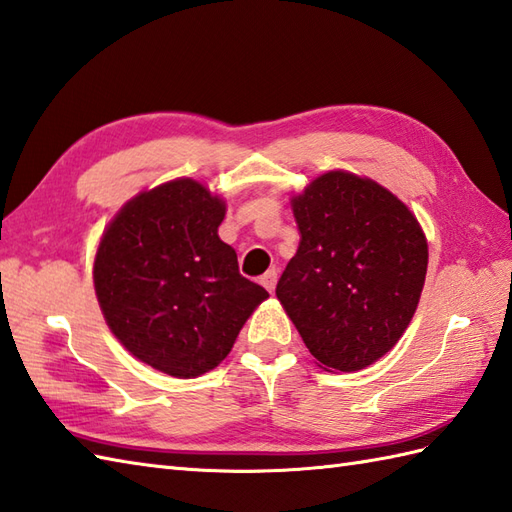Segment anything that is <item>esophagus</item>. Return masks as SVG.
<instances>
[{"mask_svg":"<svg viewBox=\"0 0 512 512\" xmlns=\"http://www.w3.org/2000/svg\"><path fill=\"white\" fill-rule=\"evenodd\" d=\"M260 282H263V287L269 291V293H274V289H276V282H278V271L276 269H269L267 274L260 278Z\"/></svg>","mask_w":512,"mask_h":512,"instance_id":"obj_1","label":"esophagus"}]
</instances>
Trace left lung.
I'll list each match as a JSON object with an SVG mask.
<instances>
[{"instance_id":"left-lung-1","label":"left lung","mask_w":512,"mask_h":512,"mask_svg":"<svg viewBox=\"0 0 512 512\" xmlns=\"http://www.w3.org/2000/svg\"><path fill=\"white\" fill-rule=\"evenodd\" d=\"M298 252L276 295L324 370L381 359L410 326L427 274V238L388 188L346 170L291 199Z\"/></svg>"}]
</instances>
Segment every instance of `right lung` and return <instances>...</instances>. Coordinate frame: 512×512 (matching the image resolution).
<instances>
[{
    "instance_id": "obj_1",
    "label": "right lung",
    "mask_w": 512,
    "mask_h": 512,
    "mask_svg": "<svg viewBox=\"0 0 512 512\" xmlns=\"http://www.w3.org/2000/svg\"><path fill=\"white\" fill-rule=\"evenodd\" d=\"M225 201L181 177L133 197L107 225L94 287L111 333L177 379L217 368L269 293L238 274L219 238Z\"/></svg>"
}]
</instances>
